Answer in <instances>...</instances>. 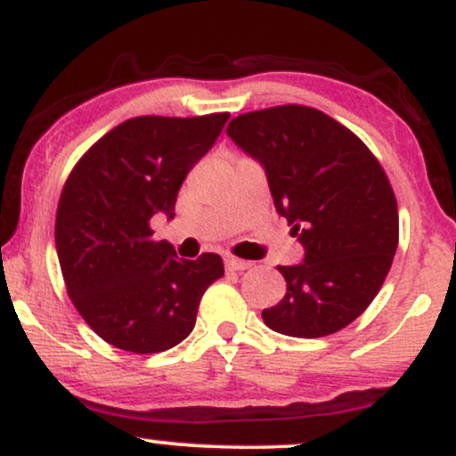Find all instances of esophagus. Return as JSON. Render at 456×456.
<instances>
[{
	"mask_svg": "<svg viewBox=\"0 0 456 456\" xmlns=\"http://www.w3.org/2000/svg\"><path fill=\"white\" fill-rule=\"evenodd\" d=\"M253 265V261H246V259H238V257H227L224 259V268L232 270V272H238V270H246Z\"/></svg>",
	"mask_w": 456,
	"mask_h": 456,
	"instance_id": "1",
	"label": "esophagus"
}]
</instances>
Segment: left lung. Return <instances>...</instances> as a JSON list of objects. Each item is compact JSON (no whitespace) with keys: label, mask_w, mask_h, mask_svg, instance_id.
<instances>
[{"label":"left lung","mask_w":456,"mask_h":456,"mask_svg":"<svg viewBox=\"0 0 456 456\" xmlns=\"http://www.w3.org/2000/svg\"><path fill=\"white\" fill-rule=\"evenodd\" d=\"M227 134L264 165L276 212L305 246L279 265L287 294L261 313L297 338L338 332L366 311L399 246V208L384 167L349 128L319 109L281 104L233 118Z\"/></svg>","instance_id":"8db88e82"}]
</instances>
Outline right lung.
Instances as JSON below:
<instances>
[{"label":"right lung","mask_w":456,"mask_h":456,"mask_svg":"<svg viewBox=\"0 0 456 456\" xmlns=\"http://www.w3.org/2000/svg\"><path fill=\"white\" fill-rule=\"evenodd\" d=\"M229 113L141 115L98 139L68 175L55 248L78 315L113 347L159 354L192 332L197 308L224 274L216 253L180 259L151 240L154 214L174 218L177 191Z\"/></svg>","instance_id":"obj_1"}]
</instances>
